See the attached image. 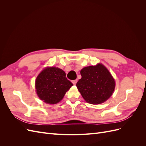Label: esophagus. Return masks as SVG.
Masks as SVG:
<instances>
[{"label": "esophagus", "instance_id": "1", "mask_svg": "<svg viewBox=\"0 0 146 146\" xmlns=\"http://www.w3.org/2000/svg\"><path fill=\"white\" fill-rule=\"evenodd\" d=\"M72 83L74 84V85H76V84L77 83V80H72Z\"/></svg>", "mask_w": 146, "mask_h": 146}]
</instances>
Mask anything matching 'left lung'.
Here are the masks:
<instances>
[{"instance_id":"1","label":"left lung","mask_w":146,"mask_h":146,"mask_svg":"<svg viewBox=\"0 0 146 146\" xmlns=\"http://www.w3.org/2000/svg\"><path fill=\"white\" fill-rule=\"evenodd\" d=\"M82 78L76 86L83 98L88 103L100 104L113 94L115 81L109 70L102 64L83 68Z\"/></svg>"}]
</instances>
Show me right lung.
<instances>
[{
	"label": "right lung",
	"instance_id": "obj_1",
	"mask_svg": "<svg viewBox=\"0 0 146 146\" xmlns=\"http://www.w3.org/2000/svg\"><path fill=\"white\" fill-rule=\"evenodd\" d=\"M72 85L66 77L64 70L55 67H47L43 69L35 81L39 98L48 104L58 103Z\"/></svg>",
	"mask_w": 146,
	"mask_h": 146
}]
</instances>
